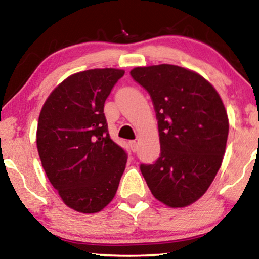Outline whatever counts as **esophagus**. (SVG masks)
I'll return each instance as SVG.
<instances>
[{"instance_id":"34e87169","label":"esophagus","mask_w":259,"mask_h":259,"mask_svg":"<svg viewBox=\"0 0 259 259\" xmlns=\"http://www.w3.org/2000/svg\"><path fill=\"white\" fill-rule=\"evenodd\" d=\"M129 146H130V148H132L133 152H136V150H137V142H136V141H130Z\"/></svg>"}]
</instances>
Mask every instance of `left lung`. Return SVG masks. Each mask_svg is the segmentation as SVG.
Returning a JSON list of instances; mask_svg holds the SVG:
<instances>
[{
	"instance_id": "left-lung-1",
	"label": "left lung",
	"mask_w": 259,
	"mask_h": 259,
	"mask_svg": "<svg viewBox=\"0 0 259 259\" xmlns=\"http://www.w3.org/2000/svg\"><path fill=\"white\" fill-rule=\"evenodd\" d=\"M134 80L152 97L160 158L141 165L154 197L184 208L205 194L221 167L227 143V112L218 91L202 75L173 64L136 67Z\"/></svg>"
}]
</instances>
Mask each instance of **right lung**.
<instances>
[{"mask_svg": "<svg viewBox=\"0 0 259 259\" xmlns=\"http://www.w3.org/2000/svg\"><path fill=\"white\" fill-rule=\"evenodd\" d=\"M123 69L75 73L47 98L39 114L37 148L49 181L67 207L103 210L116 196L126 154L111 140L104 104Z\"/></svg>", "mask_w": 259, "mask_h": 259, "instance_id": "obj_1", "label": "right lung"}]
</instances>
